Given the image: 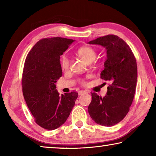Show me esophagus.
I'll return each mask as SVG.
<instances>
[{
    "label": "esophagus",
    "mask_w": 156,
    "mask_h": 156,
    "mask_svg": "<svg viewBox=\"0 0 156 156\" xmlns=\"http://www.w3.org/2000/svg\"><path fill=\"white\" fill-rule=\"evenodd\" d=\"M84 93H86V91H78V95H79V96H80V95H82V94H83Z\"/></svg>",
    "instance_id": "esophagus-1"
}]
</instances>
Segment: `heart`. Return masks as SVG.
<instances>
[{"instance_id":"heart-1","label":"heart","mask_w":156,"mask_h":156,"mask_svg":"<svg viewBox=\"0 0 156 156\" xmlns=\"http://www.w3.org/2000/svg\"><path fill=\"white\" fill-rule=\"evenodd\" d=\"M78 55L87 63L92 62L96 57V53L95 50L89 47H84L79 49ZM61 65L63 69H68L69 67V60L67 57H63L61 61Z\"/></svg>"}]
</instances>
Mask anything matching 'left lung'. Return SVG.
Segmentation results:
<instances>
[{"label": "left lung", "instance_id": "1", "mask_svg": "<svg viewBox=\"0 0 156 156\" xmlns=\"http://www.w3.org/2000/svg\"><path fill=\"white\" fill-rule=\"evenodd\" d=\"M88 43L106 49L107 58L100 78L110 82L103 98L91 93L88 112L95 122L112 126L122 120L133 102L138 78L136 60L128 44L115 35L99 37Z\"/></svg>", "mask_w": 156, "mask_h": 156}]
</instances>
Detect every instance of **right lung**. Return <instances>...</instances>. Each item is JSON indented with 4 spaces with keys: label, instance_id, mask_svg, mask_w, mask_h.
I'll return each instance as SVG.
<instances>
[{
    "label": "right lung",
    "instance_id": "add662e5",
    "mask_svg": "<svg viewBox=\"0 0 156 156\" xmlns=\"http://www.w3.org/2000/svg\"><path fill=\"white\" fill-rule=\"evenodd\" d=\"M73 41L60 37L41 39L26 58L23 96L37 125L47 130L65 123L78 96L76 91L60 96L55 84L62 75L60 56Z\"/></svg>",
    "mask_w": 156,
    "mask_h": 156
}]
</instances>
